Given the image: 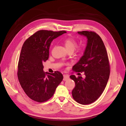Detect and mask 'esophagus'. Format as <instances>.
<instances>
[{
	"label": "esophagus",
	"instance_id": "obj_1",
	"mask_svg": "<svg viewBox=\"0 0 126 126\" xmlns=\"http://www.w3.org/2000/svg\"><path fill=\"white\" fill-rule=\"evenodd\" d=\"M69 79V76L68 75L64 74L63 75V81H66Z\"/></svg>",
	"mask_w": 126,
	"mask_h": 126
}]
</instances>
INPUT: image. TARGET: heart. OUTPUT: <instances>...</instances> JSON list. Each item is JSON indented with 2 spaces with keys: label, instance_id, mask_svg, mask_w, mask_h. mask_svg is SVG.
<instances>
[{
  "label": "heart",
  "instance_id": "b5f03b06",
  "mask_svg": "<svg viewBox=\"0 0 126 126\" xmlns=\"http://www.w3.org/2000/svg\"><path fill=\"white\" fill-rule=\"evenodd\" d=\"M63 44L64 45L66 49L68 50V51H72L75 49L77 47L78 43H77L76 40L73 38H66L63 41ZM84 49L83 47H77L76 50V52L79 54H82L83 53Z\"/></svg>",
  "mask_w": 126,
  "mask_h": 126
}]
</instances>
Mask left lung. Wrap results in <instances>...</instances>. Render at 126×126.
<instances>
[{
    "label": "left lung",
    "instance_id": "obj_1",
    "mask_svg": "<svg viewBox=\"0 0 126 126\" xmlns=\"http://www.w3.org/2000/svg\"><path fill=\"white\" fill-rule=\"evenodd\" d=\"M78 33L87 37V44L83 56L73 66V70L84 72L85 77L75 75L70 77L75 82L72 91L73 98L85 105L97 100L103 92L110 75V65L106 47L98 34L87 31Z\"/></svg>",
    "mask_w": 126,
    "mask_h": 126
}]
</instances>
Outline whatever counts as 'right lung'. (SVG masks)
Here are the masks:
<instances>
[{
  "instance_id": "obj_1",
  "label": "right lung",
  "mask_w": 126,
  "mask_h": 126,
  "mask_svg": "<svg viewBox=\"0 0 126 126\" xmlns=\"http://www.w3.org/2000/svg\"><path fill=\"white\" fill-rule=\"evenodd\" d=\"M66 32L39 30L24 43L17 76L21 87L31 100L41 103L47 101L63 80V75L60 71L48 75L45 73L43 63L49 58L50 45L53 39Z\"/></svg>"
}]
</instances>
